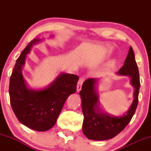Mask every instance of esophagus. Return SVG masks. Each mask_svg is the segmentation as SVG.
Returning <instances> with one entry per match:
<instances>
[{"label":"esophagus","instance_id":"obj_1","mask_svg":"<svg viewBox=\"0 0 151 151\" xmlns=\"http://www.w3.org/2000/svg\"><path fill=\"white\" fill-rule=\"evenodd\" d=\"M84 80H85V78H84V77H81L79 78V81H78V83H77V91H79L81 89V86H82V84L84 81Z\"/></svg>","mask_w":151,"mask_h":151}]
</instances>
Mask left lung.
Masks as SVG:
<instances>
[{
    "mask_svg": "<svg viewBox=\"0 0 151 151\" xmlns=\"http://www.w3.org/2000/svg\"><path fill=\"white\" fill-rule=\"evenodd\" d=\"M120 75L129 76L131 84L135 88L134 99L130 109L122 116H113L99 111V96L95 89L96 79H88L83 83L79 92L81 98V109L84 114L82 131L91 140L104 141L111 139L121 132L132 119L138 102V93L141 83L138 66L135 60L133 48L130 47L124 65L117 72Z\"/></svg>",
    "mask_w": 151,
    "mask_h": 151,
    "instance_id": "8db88e82",
    "label": "left lung"
}]
</instances>
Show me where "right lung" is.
Masks as SVG:
<instances>
[{
    "label": "right lung",
    "instance_id": "right-lung-1",
    "mask_svg": "<svg viewBox=\"0 0 151 151\" xmlns=\"http://www.w3.org/2000/svg\"><path fill=\"white\" fill-rule=\"evenodd\" d=\"M40 41L32 40L17 60L10 79V101L14 114L20 123L31 129L45 131L56 124L66 100L77 91L79 77L60 74L46 89H29L22 74L26 55L32 45Z\"/></svg>",
    "mask_w": 151,
    "mask_h": 151
}]
</instances>
